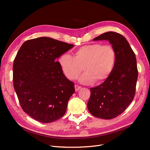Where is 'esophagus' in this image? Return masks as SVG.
Wrapping results in <instances>:
<instances>
[{
	"label": "esophagus",
	"mask_w": 150,
	"mask_h": 150,
	"mask_svg": "<svg viewBox=\"0 0 150 150\" xmlns=\"http://www.w3.org/2000/svg\"><path fill=\"white\" fill-rule=\"evenodd\" d=\"M81 86H78V85H75V91L77 92L79 91L80 89H81Z\"/></svg>",
	"instance_id": "esophagus-1"
}]
</instances>
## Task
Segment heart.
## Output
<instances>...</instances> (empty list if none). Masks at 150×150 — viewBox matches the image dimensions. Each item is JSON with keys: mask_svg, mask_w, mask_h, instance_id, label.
<instances>
[{"mask_svg": "<svg viewBox=\"0 0 150 150\" xmlns=\"http://www.w3.org/2000/svg\"><path fill=\"white\" fill-rule=\"evenodd\" d=\"M116 59L112 46L99 43L85 45L77 49L74 57L64 53L59 58L63 73L69 80L76 79L83 70L79 81L85 84L105 81L111 74Z\"/></svg>", "mask_w": 150, "mask_h": 150, "instance_id": "1", "label": "heart"}]
</instances>
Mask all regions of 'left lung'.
<instances>
[{"label": "left lung", "mask_w": 150, "mask_h": 150, "mask_svg": "<svg viewBox=\"0 0 150 150\" xmlns=\"http://www.w3.org/2000/svg\"><path fill=\"white\" fill-rule=\"evenodd\" d=\"M108 41L114 49L116 59L107 79L92 88L88 103L89 111L97 118L112 119L121 114L132 101L138 77L136 54L123 36L113 31L102 34L93 41Z\"/></svg>", "instance_id": "left-lung-1"}]
</instances>
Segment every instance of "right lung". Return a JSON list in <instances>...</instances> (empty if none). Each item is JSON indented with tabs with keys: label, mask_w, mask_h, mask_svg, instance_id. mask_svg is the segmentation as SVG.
<instances>
[{
	"label": "right lung",
	"mask_w": 150,
	"mask_h": 150,
	"mask_svg": "<svg viewBox=\"0 0 150 150\" xmlns=\"http://www.w3.org/2000/svg\"><path fill=\"white\" fill-rule=\"evenodd\" d=\"M74 47L48 37L26 41L13 63V85L23 111L35 120L50 123L64 115L75 92L63 74L61 55Z\"/></svg>",
	"instance_id": "obj_1"
}]
</instances>
